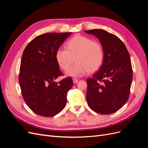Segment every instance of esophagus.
I'll use <instances>...</instances> for the list:
<instances>
[{
  "label": "esophagus",
  "instance_id": "esophagus-1",
  "mask_svg": "<svg viewBox=\"0 0 148 148\" xmlns=\"http://www.w3.org/2000/svg\"><path fill=\"white\" fill-rule=\"evenodd\" d=\"M73 83H74L75 84H76V83H78V79L77 78H73Z\"/></svg>",
  "mask_w": 148,
  "mask_h": 148
}]
</instances>
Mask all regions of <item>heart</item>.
Wrapping results in <instances>:
<instances>
[{
	"label": "heart",
	"mask_w": 148,
	"mask_h": 148,
	"mask_svg": "<svg viewBox=\"0 0 148 148\" xmlns=\"http://www.w3.org/2000/svg\"><path fill=\"white\" fill-rule=\"evenodd\" d=\"M56 60L62 69L67 70L73 63H77L66 71V74L80 77L99 69L104 60V51L97 41L81 34H76L66 42V49L60 47L56 52Z\"/></svg>",
	"instance_id": "b5f03b06"
}]
</instances>
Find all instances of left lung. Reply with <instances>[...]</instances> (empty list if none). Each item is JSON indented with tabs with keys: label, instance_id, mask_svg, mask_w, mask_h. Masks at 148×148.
<instances>
[{
	"label": "left lung",
	"instance_id": "left-lung-1",
	"mask_svg": "<svg viewBox=\"0 0 148 148\" xmlns=\"http://www.w3.org/2000/svg\"><path fill=\"white\" fill-rule=\"evenodd\" d=\"M84 31L99 39L104 51L99 70L87 79L88 106L101 114L114 113L126 103L130 96L133 79L130 56L117 36L101 29Z\"/></svg>",
	"mask_w": 148,
	"mask_h": 148
}]
</instances>
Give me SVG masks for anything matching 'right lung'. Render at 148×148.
I'll return each instance as SVG.
<instances>
[{"mask_svg": "<svg viewBox=\"0 0 148 148\" xmlns=\"http://www.w3.org/2000/svg\"><path fill=\"white\" fill-rule=\"evenodd\" d=\"M71 33H47L29 42L21 60L19 83L26 104L34 113L52 117L61 112L66 103L67 92L73 86L71 77L59 83L62 76L56 52Z\"/></svg>", "mask_w": 148, "mask_h": 148, "instance_id": "right-lung-1", "label": "right lung"}]
</instances>
